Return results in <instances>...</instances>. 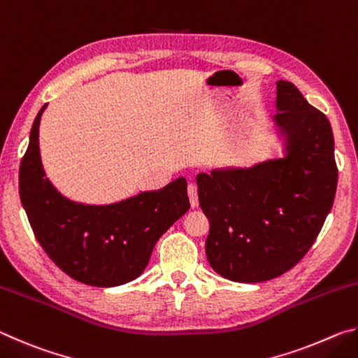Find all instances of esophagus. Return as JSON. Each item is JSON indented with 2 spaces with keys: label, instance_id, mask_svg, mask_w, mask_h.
Returning a JSON list of instances; mask_svg holds the SVG:
<instances>
[{
  "label": "esophagus",
  "instance_id": "1",
  "mask_svg": "<svg viewBox=\"0 0 358 358\" xmlns=\"http://www.w3.org/2000/svg\"><path fill=\"white\" fill-rule=\"evenodd\" d=\"M187 196H189V202H191V207L196 208L199 205V196H197V186L196 185H189L187 186Z\"/></svg>",
  "mask_w": 358,
  "mask_h": 358
}]
</instances>
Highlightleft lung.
Listing matches in <instances>:
<instances>
[{"label":"left lung","instance_id":"left-lung-1","mask_svg":"<svg viewBox=\"0 0 358 358\" xmlns=\"http://www.w3.org/2000/svg\"><path fill=\"white\" fill-rule=\"evenodd\" d=\"M276 110L286 156L196 177L210 221L205 252L230 281L262 282L286 273L313 246L335 201L329 118L287 80L276 83Z\"/></svg>","mask_w":358,"mask_h":358}]
</instances>
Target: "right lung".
<instances>
[{"instance_id":"1","label":"right lung","mask_w":358,"mask_h":358,"mask_svg":"<svg viewBox=\"0 0 358 358\" xmlns=\"http://www.w3.org/2000/svg\"><path fill=\"white\" fill-rule=\"evenodd\" d=\"M36 115L20 162L19 191L28 221L47 256L72 280L113 287L142 275L156 241L189 210L186 180L110 205H85L62 196L45 177Z\"/></svg>"}]
</instances>
